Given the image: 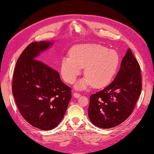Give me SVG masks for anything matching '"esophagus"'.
<instances>
[{
    "instance_id": "34e87169",
    "label": "esophagus",
    "mask_w": 154,
    "mask_h": 154,
    "mask_svg": "<svg viewBox=\"0 0 154 154\" xmlns=\"http://www.w3.org/2000/svg\"><path fill=\"white\" fill-rule=\"evenodd\" d=\"M73 95H74V97L75 98H79L80 97V94H79L78 93H76V92L73 94Z\"/></svg>"
}]
</instances>
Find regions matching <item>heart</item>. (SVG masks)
Returning a JSON list of instances; mask_svg holds the SVG:
<instances>
[{"label":"heart","instance_id":"obj_1","mask_svg":"<svg viewBox=\"0 0 154 154\" xmlns=\"http://www.w3.org/2000/svg\"><path fill=\"white\" fill-rule=\"evenodd\" d=\"M120 57L118 54L99 44L76 45L70 57H63L60 63V73L65 81L74 83L84 67L85 77L75 87L82 90L93 85L102 88L109 84L118 70Z\"/></svg>","mask_w":154,"mask_h":154}]
</instances>
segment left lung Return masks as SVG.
I'll use <instances>...</instances> for the list:
<instances>
[{"label": "left lung", "instance_id": "1", "mask_svg": "<svg viewBox=\"0 0 154 154\" xmlns=\"http://www.w3.org/2000/svg\"><path fill=\"white\" fill-rule=\"evenodd\" d=\"M141 90L140 66L128 48L113 82L91 95L88 115L91 122L102 128L122 123L132 113Z\"/></svg>", "mask_w": 154, "mask_h": 154}]
</instances>
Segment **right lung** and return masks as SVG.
<instances>
[{
    "mask_svg": "<svg viewBox=\"0 0 154 154\" xmlns=\"http://www.w3.org/2000/svg\"><path fill=\"white\" fill-rule=\"evenodd\" d=\"M54 41L30 44L20 55L14 70L12 93L22 116L32 126L49 131L57 126L71 99V88L59 73L38 60Z\"/></svg>",
    "mask_w": 154,
    "mask_h": 154,
    "instance_id": "add662e5",
    "label": "right lung"
}]
</instances>
